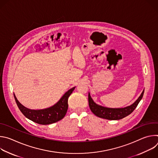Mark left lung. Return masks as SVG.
<instances>
[{
    "instance_id": "8db88e82",
    "label": "left lung",
    "mask_w": 158,
    "mask_h": 158,
    "mask_svg": "<svg viewBox=\"0 0 158 158\" xmlns=\"http://www.w3.org/2000/svg\"><path fill=\"white\" fill-rule=\"evenodd\" d=\"M144 91H143L139 98L132 105L124 108H108L99 106L93 101L91 96H90V94L89 93V106L91 111L93 112V114L99 118L109 120L121 119L129 115L136 109L139 102L143 98Z\"/></svg>"
}]
</instances>
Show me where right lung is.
<instances>
[{
	"label": "right lung",
	"mask_w": 158,
	"mask_h": 158,
	"mask_svg": "<svg viewBox=\"0 0 158 158\" xmlns=\"http://www.w3.org/2000/svg\"><path fill=\"white\" fill-rule=\"evenodd\" d=\"M74 89L75 87L69 89L52 107L41 110H32L26 108L18 101L14 94V96L19 109L27 118L37 124L46 125L56 123L64 118L68 109V98Z\"/></svg>",
	"instance_id": "add662e5"
}]
</instances>
